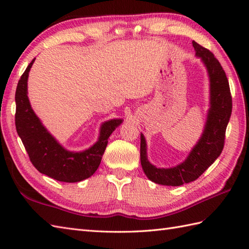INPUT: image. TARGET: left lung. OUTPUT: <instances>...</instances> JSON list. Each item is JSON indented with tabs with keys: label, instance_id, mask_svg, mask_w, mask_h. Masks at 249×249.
<instances>
[{
	"label": "left lung",
	"instance_id": "obj_1",
	"mask_svg": "<svg viewBox=\"0 0 249 249\" xmlns=\"http://www.w3.org/2000/svg\"><path fill=\"white\" fill-rule=\"evenodd\" d=\"M196 56L206 67L210 80V108L203 133L183 162L172 168H157L147 160L146 141L141 134L140 160L147 178L166 186H181L197 179L217 160L224 149L225 134L232 112L229 82L220 63L210 50L193 41Z\"/></svg>",
	"mask_w": 249,
	"mask_h": 249
}]
</instances>
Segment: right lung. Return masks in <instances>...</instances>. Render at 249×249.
<instances>
[{"mask_svg":"<svg viewBox=\"0 0 249 249\" xmlns=\"http://www.w3.org/2000/svg\"><path fill=\"white\" fill-rule=\"evenodd\" d=\"M35 59L26 67L16 89V129L28 152L31 162L40 173L60 182L76 183L92 177L97 170L108 138L123 123V119L106 121L100 126L98 140L81 152L66 150L41 123L31 107L28 78Z\"/></svg>","mask_w":249,"mask_h":249,"instance_id":"add662e5","label":"right lung"}]
</instances>
